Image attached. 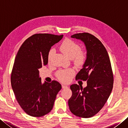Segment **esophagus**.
<instances>
[{"mask_svg": "<svg viewBox=\"0 0 128 128\" xmlns=\"http://www.w3.org/2000/svg\"><path fill=\"white\" fill-rule=\"evenodd\" d=\"M62 88H64V89L66 88H68V86L66 85H62Z\"/></svg>", "mask_w": 128, "mask_h": 128, "instance_id": "esophagus-1", "label": "esophagus"}]
</instances>
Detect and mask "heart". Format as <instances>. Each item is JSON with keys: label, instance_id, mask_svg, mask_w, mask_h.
Wrapping results in <instances>:
<instances>
[{"label": "heart", "instance_id": "heart-1", "mask_svg": "<svg viewBox=\"0 0 128 128\" xmlns=\"http://www.w3.org/2000/svg\"><path fill=\"white\" fill-rule=\"evenodd\" d=\"M60 50L68 58L74 59L75 64L77 66H81L85 62L86 59V54L84 52L80 51L81 47L78 43L73 41L70 39H66L64 40L60 46ZM55 50L54 49L52 48L49 51L48 54V61L50 60L54 55ZM74 71L71 69L60 70L56 73L57 78L59 80L62 82L69 81L73 75Z\"/></svg>", "mask_w": 128, "mask_h": 128}]
</instances>
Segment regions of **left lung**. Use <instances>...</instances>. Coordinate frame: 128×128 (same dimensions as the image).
Returning a JSON list of instances; mask_svg holds the SVG:
<instances>
[{
  "mask_svg": "<svg viewBox=\"0 0 128 128\" xmlns=\"http://www.w3.org/2000/svg\"><path fill=\"white\" fill-rule=\"evenodd\" d=\"M71 37L81 40L85 45L86 59L75 78L87 81V86H70L69 109L79 117L90 118L102 109L112 90L113 74L110 57L104 46L94 35L84 32Z\"/></svg>",
  "mask_w": 128,
  "mask_h": 128,
  "instance_id": "left-lung-1",
  "label": "left lung"
}]
</instances>
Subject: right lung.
Segmentation results:
<instances>
[{
    "mask_svg": "<svg viewBox=\"0 0 128 128\" xmlns=\"http://www.w3.org/2000/svg\"><path fill=\"white\" fill-rule=\"evenodd\" d=\"M62 37L48 34H34L22 43L16 54L11 84L18 104L29 116L40 117L50 113L62 88L56 81L42 84L38 69L47 64L51 47Z\"/></svg>",
    "mask_w": 128,
    "mask_h": 128,
    "instance_id": "add662e5",
    "label": "right lung"
}]
</instances>
